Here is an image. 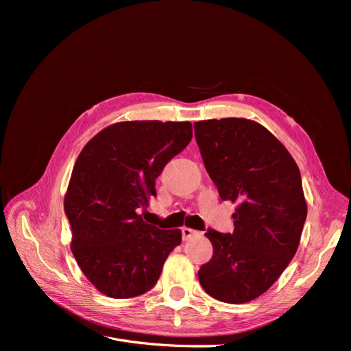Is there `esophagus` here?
<instances>
[{
  "mask_svg": "<svg viewBox=\"0 0 351 351\" xmlns=\"http://www.w3.org/2000/svg\"><path fill=\"white\" fill-rule=\"evenodd\" d=\"M199 234H200L199 231L192 230V228H187V227H184V228L182 230V236H183V240H184V241H187V240H190V239H193V237H196V236H199Z\"/></svg>",
  "mask_w": 351,
  "mask_h": 351,
  "instance_id": "esophagus-1",
  "label": "esophagus"
}]
</instances>
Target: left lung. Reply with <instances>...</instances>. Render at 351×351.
<instances>
[{
	"mask_svg": "<svg viewBox=\"0 0 351 351\" xmlns=\"http://www.w3.org/2000/svg\"><path fill=\"white\" fill-rule=\"evenodd\" d=\"M205 168L222 200L237 202L234 231L209 228L212 259L199 281L219 302L256 299L289 267L307 215L299 167L259 123L221 119L195 123Z\"/></svg>",
	"mask_w": 351,
	"mask_h": 351,
	"instance_id": "8db88e82",
	"label": "left lung"
}]
</instances>
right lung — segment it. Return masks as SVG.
Listing matches in <instances>:
<instances>
[{
    "mask_svg": "<svg viewBox=\"0 0 351 351\" xmlns=\"http://www.w3.org/2000/svg\"><path fill=\"white\" fill-rule=\"evenodd\" d=\"M189 121H123L99 132L74 164L64 212L71 252L97 289L112 299L149 291L182 243L141 212L156 196L155 180L192 141Z\"/></svg>",
    "mask_w": 351,
    "mask_h": 351,
    "instance_id": "1",
    "label": "right lung"
}]
</instances>
